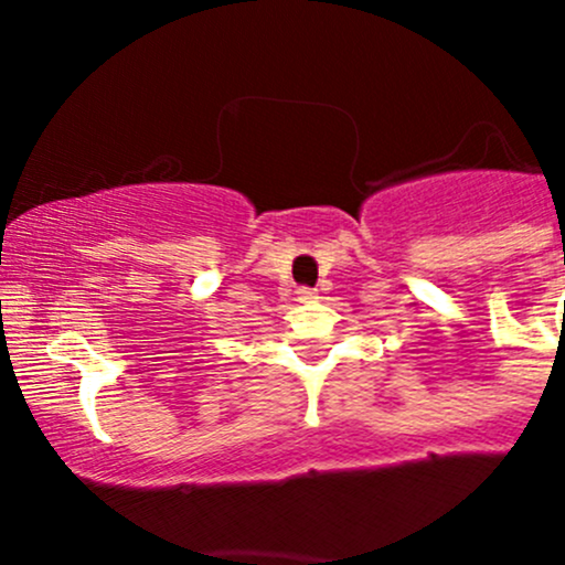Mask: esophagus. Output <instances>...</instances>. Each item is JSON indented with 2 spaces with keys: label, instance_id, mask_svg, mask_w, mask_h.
<instances>
[{
  "label": "esophagus",
  "instance_id": "34e87169",
  "mask_svg": "<svg viewBox=\"0 0 565 565\" xmlns=\"http://www.w3.org/2000/svg\"><path fill=\"white\" fill-rule=\"evenodd\" d=\"M298 300H303V303H311V300H317V292L315 289H298Z\"/></svg>",
  "mask_w": 565,
  "mask_h": 565
}]
</instances>
